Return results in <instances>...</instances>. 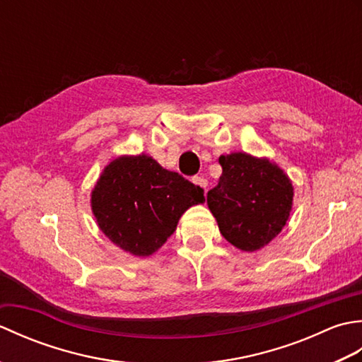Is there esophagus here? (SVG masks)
I'll use <instances>...</instances> for the list:
<instances>
[{"label": "esophagus", "instance_id": "esophagus-1", "mask_svg": "<svg viewBox=\"0 0 362 362\" xmlns=\"http://www.w3.org/2000/svg\"><path fill=\"white\" fill-rule=\"evenodd\" d=\"M193 182L196 183L197 187H201L204 189V193H206V187H209V182H206V179H204V177H193Z\"/></svg>", "mask_w": 362, "mask_h": 362}]
</instances>
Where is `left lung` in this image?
Returning a JSON list of instances; mask_svg holds the SVG:
<instances>
[{
	"mask_svg": "<svg viewBox=\"0 0 362 362\" xmlns=\"http://www.w3.org/2000/svg\"><path fill=\"white\" fill-rule=\"evenodd\" d=\"M222 174L206 194L221 235L244 252L264 247L289 219L294 188L289 177L267 158L245 152L221 156Z\"/></svg>",
	"mask_w": 362,
	"mask_h": 362,
	"instance_id": "1",
	"label": "left lung"
}]
</instances>
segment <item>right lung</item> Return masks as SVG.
I'll return each mask as SVG.
<instances>
[{"instance_id":"obj_1","label":"right lung","mask_w":362,"mask_h":362,"mask_svg":"<svg viewBox=\"0 0 362 362\" xmlns=\"http://www.w3.org/2000/svg\"><path fill=\"white\" fill-rule=\"evenodd\" d=\"M204 201L201 187L144 153L112 160L91 191L99 228L135 257L157 252L175 232L182 214Z\"/></svg>"}]
</instances>
